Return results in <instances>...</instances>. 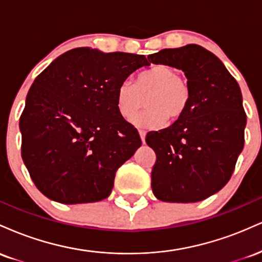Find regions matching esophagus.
<instances>
[{"mask_svg":"<svg viewBox=\"0 0 262 262\" xmlns=\"http://www.w3.org/2000/svg\"><path fill=\"white\" fill-rule=\"evenodd\" d=\"M139 134H140V138H141V141H143V144H145V130H141V129H139Z\"/></svg>","mask_w":262,"mask_h":262,"instance_id":"34e87169","label":"esophagus"}]
</instances>
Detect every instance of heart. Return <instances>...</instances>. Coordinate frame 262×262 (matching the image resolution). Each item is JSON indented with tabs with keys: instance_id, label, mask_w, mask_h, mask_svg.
<instances>
[{
	"instance_id": "obj_1",
	"label": "heart",
	"mask_w": 262,
	"mask_h": 262,
	"mask_svg": "<svg viewBox=\"0 0 262 262\" xmlns=\"http://www.w3.org/2000/svg\"><path fill=\"white\" fill-rule=\"evenodd\" d=\"M191 85L169 65L150 66L135 77L134 83L123 81L117 87L116 106L125 121H130L146 97L145 111L133 119V124L143 128L161 127L166 119L177 121L191 102Z\"/></svg>"
}]
</instances>
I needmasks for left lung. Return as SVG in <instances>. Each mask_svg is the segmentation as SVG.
<instances>
[{
	"label": "left lung",
	"instance_id": "left-lung-1",
	"mask_svg": "<svg viewBox=\"0 0 262 262\" xmlns=\"http://www.w3.org/2000/svg\"><path fill=\"white\" fill-rule=\"evenodd\" d=\"M148 59L182 70L192 91L181 118L146 134L156 154L152 192L162 202H200L227 185L244 148L242 91L223 62L201 45L162 49Z\"/></svg>",
	"mask_w": 262,
	"mask_h": 262
}]
</instances>
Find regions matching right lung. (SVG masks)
Listing matches in <instances>:
<instances>
[{
    "label": "right lung",
    "mask_w": 262,
    "mask_h": 262,
    "mask_svg": "<svg viewBox=\"0 0 262 262\" xmlns=\"http://www.w3.org/2000/svg\"><path fill=\"white\" fill-rule=\"evenodd\" d=\"M144 55L76 48L38 75L19 119L22 159L44 196L64 204L110 196L116 171L141 145L118 113L116 91Z\"/></svg>",
    "instance_id": "right-lung-1"
}]
</instances>
